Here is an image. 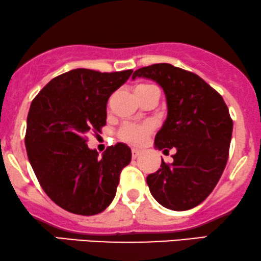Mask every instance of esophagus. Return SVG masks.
I'll list each match as a JSON object with an SVG mask.
<instances>
[{
	"label": "esophagus",
	"mask_w": 261,
	"mask_h": 261,
	"mask_svg": "<svg viewBox=\"0 0 261 261\" xmlns=\"http://www.w3.org/2000/svg\"><path fill=\"white\" fill-rule=\"evenodd\" d=\"M131 153H133V159H136V158H138L141 155V150L133 149V151H131Z\"/></svg>",
	"instance_id": "1"
}]
</instances>
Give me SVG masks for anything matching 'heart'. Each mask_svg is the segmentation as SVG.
Returning a JSON list of instances; mask_svg holds the SVG:
<instances>
[{
	"instance_id": "1",
	"label": "heart",
	"mask_w": 261,
	"mask_h": 261,
	"mask_svg": "<svg viewBox=\"0 0 261 261\" xmlns=\"http://www.w3.org/2000/svg\"><path fill=\"white\" fill-rule=\"evenodd\" d=\"M150 88L153 87L151 85H138L135 90V94ZM151 131H153V125L150 123H126L120 127L118 135H119L120 140L131 146H141L146 142Z\"/></svg>"
}]
</instances>
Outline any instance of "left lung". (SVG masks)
I'll return each mask as SVG.
<instances>
[{
  "label": "left lung",
  "instance_id": "1",
  "mask_svg": "<svg viewBox=\"0 0 261 261\" xmlns=\"http://www.w3.org/2000/svg\"><path fill=\"white\" fill-rule=\"evenodd\" d=\"M163 88L167 117L155 136L156 149L176 150L173 163L161 161L147 177L150 194L161 206L187 211L200 204L218 183L229 156L232 120L223 97L202 78L170 64L138 68Z\"/></svg>",
  "mask_w": 261,
  "mask_h": 261
}]
</instances>
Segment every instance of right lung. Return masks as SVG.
Returning a JSON list of instances; mask_svg holds the SVG:
<instances>
[{
    "label": "right lung",
    "mask_w": 261,
    "mask_h": 261,
    "mask_svg": "<svg viewBox=\"0 0 261 261\" xmlns=\"http://www.w3.org/2000/svg\"><path fill=\"white\" fill-rule=\"evenodd\" d=\"M131 73L75 68L51 79L30 106L29 161L45 194L68 212L94 216L114 199L131 149L118 143L98 158L88 147L87 135L100 133L106 125L108 98Z\"/></svg>",
    "instance_id": "obj_1"
}]
</instances>
